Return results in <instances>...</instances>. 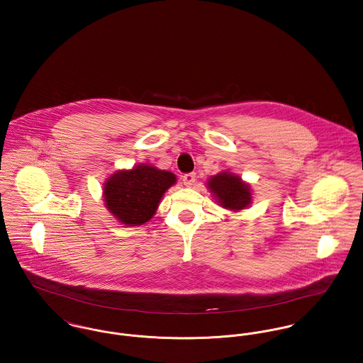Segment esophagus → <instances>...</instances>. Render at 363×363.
<instances>
[{
    "label": "esophagus",
    "instance_id": "34e87169",
    "mask_svg": "<svg viewBox=\"0 0 363 363\" xmlns=\"http://www.w3.org/2000/svg\"><path fill=\"white\" fill-rule=\"evenodd\" d=\"M182 182H184V185L186 186V188H191L194 184L196 182V174L195 172H191V174H185L184 177H182Z\"/></svg>",
    "mask_w": 363,
    "mask_h": 363
}]
</instances>
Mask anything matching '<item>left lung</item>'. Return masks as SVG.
I'll use <instances>...</instances> for the list:
<instances>
[{
	"label": "left lung",
	"instance_id": "obj_1",
	"mask_svg": "<svg viewBox=\"0 0 363 363\" xmlns=\"http://www.w3.org/2000/svg\"><path fill=\"white\" fill-rule=\"evenodd\" d=\"M206 186L217 203L232 213H239L249 208L254 200L250 184L229 169H223L216 175H211L207 179Z\"/></svg>",
	"mask_w": 363,
	"mask_h": 363
}]
</instances>
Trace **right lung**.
Masks as SVG:
<instances>
[{
    "label": "right lung",
    "instance_id": "right-lung-1",
    "mask_svg": "<svg viewBox=\"0 0 363 363\" xmlns=\"http://www.w3.org/2000/svg\"><path fill=\"white\" fill-rule=\"evenodd\" d=\"M177 184V175L147 163L117 169L102 186L104 204L125 226H140L156 214L164 194Z\"/></svg>",
    "mask_w": 363,
    "mask_h": 363
}]
</instances>
